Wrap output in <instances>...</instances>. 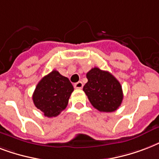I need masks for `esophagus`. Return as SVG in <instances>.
<instances>
[{
  "label": "esophagus",
  "mask_w": 159,
  "mask_h": 159,
  "mask_svg": "<svg viewBox=\"0 0 159 159\" xmlns=\"http://www.w3.org/2000/svg\"><path fill=\"white\" fill-rule=\"evenodd\" d=\"M74 87L76 89H82L83 87V83L82 82H78L74 84Z\"/></svg>",
  "instance_id": "1"
}]
</instances>
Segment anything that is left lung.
<instances>
[{
	"label": "left lung",
	"mask_w": 159,
	"mask_h": 159,
	"mask_svg": "<svg viewBox=\"0 0 159 159\" xmlns=\"http://www.w3.org/2000/svg\"><path fill=\"white\" fill-rule=\"evenodd\" d=\"M88 82L83 91L91 104L102 112H113L123 100V91L119 81L107 71L93 67L87 73Z\"/></svg>",
	"instance_id": "1"
}]
</instances>
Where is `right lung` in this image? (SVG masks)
<instances>
[{
  "mask_svg": "<svg viewBox=\"0 0 159 159\" xmlns=\"http://www.w3.org/2000/svg\"><path fill=\"white\" fill-rule=\"evenodd\" d=\"M73 90L67 77L53 70L36 86L32 97L34 104L45 116L55 117L67 107Z\"/></svg>",
  "mask_w": 159,
  "mask_h": 159,
  "instance_id": "add662e5",
  "label": "right lung"
}]
</instances>
